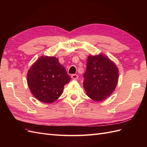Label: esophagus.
I'll return each mask as SVG.
<instances>
[{
  "label": "esophagus",
  "mask_w": 147,
  "mask_h": 147,
  "mask_svg": "<svg viewBox=\"0 0 147 147\" xmlns=\"http://www.w3.org/2000/svg\"><path fill=\"white\" fill-rule=\"evenodd\" d=\"M71 77H72V79L77 80V79H78V75H77V74H72V76H71Z\"/></svg>",
  "instance_id": "esophagus-1"
}]
</instances>
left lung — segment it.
<instances>
[{"label": "left lung", "instance_id": "obj_1", "mask_svg": "<svg viewBox=\"0 0 147 147\" xmlns=\"http://www.w3.org/2000/svg\"><path fill=\"white\" fill-rule=\"evenodd\" d=\"M83 77V86L87 95L95 101H101L112 94L116 88L118 70L104 55L89 56Z\"/></svg>", "mask_w": 147, "mask_h": 147}]
</instances>
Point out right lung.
<instances>
[{"label":"right lung","mask_w":147,"mask_h":147,"mask_svg":"<svg viewBox=\"0 0 147 147\" xmlns=\"http://www.w3.org/2000/svg\"><path fill=\"white\" fill-rule=\"evenodd\" d=\"M70 77L55 57L42 56L31 66L28 84L34 97L44 103L56 100L63 93Z\"/></svg>","instance_id":"1"}]
</instances>
